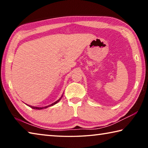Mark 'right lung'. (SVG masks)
<instances>
[{
  "label": "right lung",
  "mask_w": 148,
  "mask_h": 148,
  "mask_svg": "<svg viewBox=\"0 0 148 148\" xmlns=\"http://www.w3.org/2000/svg\"><path fill=\"white\" fill-rule=\"evenodd\" d=\"M62 97H61V98H60L58 101H57L56 102H53V103H52L51 104H50V105H48V106H44V107H36V106H29L31 108H33V109H36V110H42V109H44V108H47V107H49V106H53L54 104H57V102H58L61 99V98H62Z\"/></svg>",
  "instance_id": "1"
}]
</instances>
